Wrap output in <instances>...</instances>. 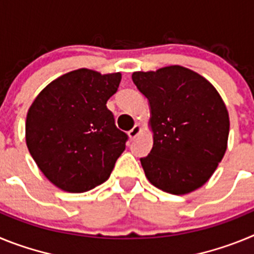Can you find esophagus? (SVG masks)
Here are the masks:
<instances>
[{"mask_svg": "<svg viewBox=\"0 0 254 254\" xmlns=\"http://www.w3.org/2000/svg\"><path fill=\"white\" fill-rule=\"evenodd\" d=\"M140 132H141V127H140V125H134V126H133V128H132L131 131L128 132L129 138H131V140H133V138L136 137V136H137L138 133H140Z\"/></svg>", "mask_w": 254, "mask_h": 254, "instance_id": "1", "label": "esophagus"}]
</instances>
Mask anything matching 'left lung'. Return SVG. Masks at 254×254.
Segmentation results:
<instances>
[{
    "label": "left lung",
    "instance_id": "obj_1",
    "mask_svg": "<svg viewBox=\"0 0 254 254\" xmlns=\"http://www.w3.org/2000/svg\"><path fill=\"white\" fill-rule=\"evenodd\" d=\"M150 104L154 145L141 158L150 183L186 194L214 174L228 146L229 114L221 96L197 72L182 66L132 73Z\"/></svg>",
    "mask_w": 254,
    "mask_h": 254
}]
</instances>
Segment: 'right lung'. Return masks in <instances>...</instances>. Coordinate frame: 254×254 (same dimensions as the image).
I'll use <instances>...</instances> for the list:
<instances>
[{"label": "right lung", "mask_w": 254, "mask_h": 254, "mask_svg": "<svg viewBox=\"0 0 254 254\" xmlns=\"http://www.w3.org/2000/svg\"><path fill=\"white\" fill-rule=\"evenodd\" d=\"M120 72L80 68L40 91L26 116V145L44 176L61 190L86 192L109 178L128 136L107 108Z\"/></svg>", "instance_id": "add662e5"}]
</instances>
